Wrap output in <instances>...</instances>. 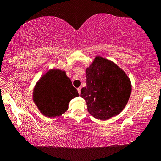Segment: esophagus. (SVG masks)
<instances>
[{
	"label": "esophagus",
	"mask_w": 161,
	"mask_h": 161,
	"mask_svg": "<svg viewBox=\"0 0 161 161\" xmlns=\"http://www.w3.org/2000/svg\"><path fill=\"white\" fill-rule=\"evenodd\" d=\"M81 87H79V88L77 89V91H78V93L80 94V92H81Z\"/></svg>",
	"instance_id": "obj_1"
}]
</instances>
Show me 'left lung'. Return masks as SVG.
Masks as SVG:
<instances>
[{
	"label": "left lung",
	"mask_w": 161,
	"mask_h": 161,
	"mask_svg": "<svg viewBox=\"0 0 161 161\" xmlns=\"http://www.w3.org/2000/svg\"><path fill=\"white\" fill-rule=\"evenodd\" d=\"M86 86L80 97L86 101L89 113L103 121L121 113L131 93L126 72L114 62L97 56L86 67Z\"/></svg>",
	"instance_id": "1"
}]
</instances>
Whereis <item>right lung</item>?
Returning a JSON list of instances; mask_svg holds the SVG:
<instances>
[{
    "label": "right lung",
    "mask_w": 161,
    "mask_h": 161,
    "mask_svg": "<svg viewBox=\"0 0 161 161\" xmlns=\"http://www.w3.org/2000/svg\"><path fill=\"white\" fill-rule=\"evenodd\" d=\"M78 96L77 89L72 86L66 72L53 69L35 84L32 100L40 113L49 118H54L66 112L70 101Z\"/></svg>",
    "instance_id": "1"
}]
</instances>
